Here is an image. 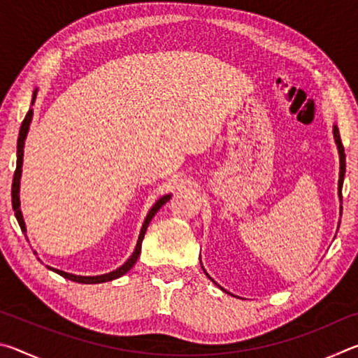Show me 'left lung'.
I'll return each instance as SVG.
<instances>
[{"label":"left lung","instance_id":"obj_1","mask_svg":"<svg viewBox=\"0 0 358 358\" xmlns=\"http://www.w3.org/2000/svg\"><path fill=\"white\" fill-rule=\"evenodd\" d=\"M333 138H335V143H336V147H338V155H339V180H338V196H339V202H341V189H343V181H344V173H346V155H344V147H343V143H341V137H339V131H338V126L336 124H333ZM339 210H341V207H339ZM339 213H341V211H339ZM201 265H202V262H201ZM202 270H203V273L207 275L211 281H213L217 287H221L220 284H217L213 278H211L208 273H207V270L203 268L202 266ZM224 292H227L226 289L224 287H221ZM227 294H230V292H227ZM230 295H234V294H230ZM235 296V295H234Z\"/></svg>","mask_w":358,"mask_h":358}]
</instances>
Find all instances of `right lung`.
<instances>
[{
    "instance_id": "right-lung-1",
    "label": "right lung",
    "mask_w": 358,
    "mask_h": 358,
    "mask_svg": "<svg viewBox=\"0 0 358 358\" xmlns=\"http://www.w3.org/2000/svg\"><path fill=\"white\" fill-rule=\"evenodd\" d=\"M36 94H38V88H34V92H33L31 106L34 104V101H36ZM31 120H33V108L29 107L27 117H25V120H23V123L20 126L19 141H17V167H15V172H14V180H12V208H14V213H15L17 221H19V226L22 229V232H25V235H27V226H25V220H23V215H22V210H20V178H22V166H23V148H25V141H27V136H28V131H29V124H31ZM171 197H172V194H166V196L159 197L153 203V207L150 208V211L147 213V217H145V221L142 224V229H141V234H138V238H137V245L134 248V252H132L131 256H129V259L126 260L123 265L118 266L117 270L110 271V273H104V275L82 276V275H74V273H68V271L53 268V266H50V265H47V268L52 270V271H55V273H58V275H62L63 278H66V280H71V281H76V282H82V284H99V282L113 281V280H117V278L123 276L124 273H128V271L137 262L138 256H141L142 240L145 237V232H147V227H148L150 221L153 220V216L157 213V210H159L162 205L171 201ZM34 254H38V252L34 251Z\"/></svg>"
}]
</instances>
